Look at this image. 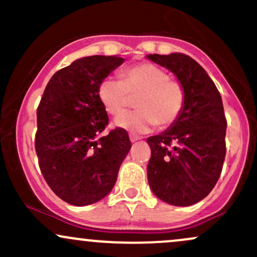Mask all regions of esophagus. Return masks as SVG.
I'll list each match as a JSON object with an SVG mask.
<instances>
[{
	"label": "esophagus",
	"instance_id": "1",
	"mask_svg": "<svg viewBox=\"0 0 257 257\" xmlns=\"http://www.w3.org/2000/svg\"><path fill=\"white\" fill-rule=\"evenodd\" d=\"M129 139H131V141L132 143H135V141H138V140H140L141 139V137H139V135H135V134H129Z\"/></svg>",
	"mask_w": 257,
	"mask_h": 257
}]
</instances>
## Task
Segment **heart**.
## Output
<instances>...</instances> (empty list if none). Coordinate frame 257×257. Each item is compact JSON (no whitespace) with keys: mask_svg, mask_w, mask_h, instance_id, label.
<instances>
[{"mask_svg":"<svg viewBox=\"0 0 257 257\" xmlns=\"http://www.w3.org/2000/svg\"><path fill=\"white\" fill-rule=\"evenodd\" d=\"M98 95L105 110L117 116L139 96L140 110L125 112L114 119V125L135 134H144L156 124L167 126L179 118L185 105V90L179 82L157 65L141 63L122 72V81L107 77L99 84Z\"/></svg>","mask_w":257,"mask_h":257,"instance_id":"heart-1","label":"heart"}]
</instances>
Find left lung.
<instances>
[{
  "instance_id": "obj_1",
  "label": "left lung",
  "mask_w": 257,
  "mask_h": 257,
  "mask_svg": "<svg viewBox=\"0 0 257 257\" xmlns=\"http://www.w3.org/2000/svg\"><path fill=\"white\" fill-rule=\"evenodd\" d=\"M146 58L173 72L185 90L179 118L167 131L147 138L151 147L149 185L168 204H196L211 192L225 161L227 122L222 99L213 79L188 55L172 53Z\"/></svg>"
}]
</instances>
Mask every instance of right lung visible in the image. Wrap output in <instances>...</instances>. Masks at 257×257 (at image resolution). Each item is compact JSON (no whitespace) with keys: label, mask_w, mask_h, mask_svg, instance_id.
<instances>
[{"label":"right lung","mask_w":257,"mask_h":257,"mask_svg":"<svg viewBox=\"0 0 257 257\" xmlns=\"http://www.w3.org/2000/svg\"><path fill=\"white\" fill-rule=\"evenodd\" d=\"M123 63L117 55L77 59L53 75L38 105V164L53 192L69 204L83 206L105 198L132 147L122 128L100 137L108 116L99 84Z\"/></svg>","instance_id":"1"}]
</instances>
